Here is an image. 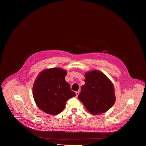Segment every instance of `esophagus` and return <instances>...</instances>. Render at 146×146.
<instances>
[{
	"instance_id": "1",
	"label": "esophagus",
	"mask_w": 146,
	"mask_h": 146,
	"mask_svg": "<svg viewBox=\"0 0 146 146\" xmlns=\"http://www.w3.org/2000/svg\"><path fill=\"white\" fill-rule=\"evenodd\" d=\"M80 91H77V92H76V96H78V95L79 94V93H80Z\"/></svg>"
}]
</instances>
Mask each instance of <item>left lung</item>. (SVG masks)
<instances>
[{"instance_id":"obj_1","label":"left lung","mask_w":146,"mask_h":146,"mask_svg":"<svg viewBox=\"0 0 146 146\" xmlns=\"http://www.w3.org/2000/svg\"><path fill=\"white\" fill-rule=\"evenodd\" d=\"M85 82L78 98L91 114L104 113L113 106L115 101L114 86L103 73L98 70L86 73Z\"/></svg>"}]
</instances>
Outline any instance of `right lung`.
<instances>
[{
  "mask_svg": "<svg viewBox=\"0 0 146 146\" xmlns=\"http://www.w3.org/2000/svg\"><path fill=\"white\" fill-rule=\"evenodd\" d=\"M67 72L53 68L40 73L33 87V96L37 106L44 112L57 115L64 109L66 101L76 96L65 80Z\"/></svg>",
  "mask_w": 146,
  "mask_h": 146,
  "instance_id": "obj_1",
  "label": "right lung"
}]
</instances>
